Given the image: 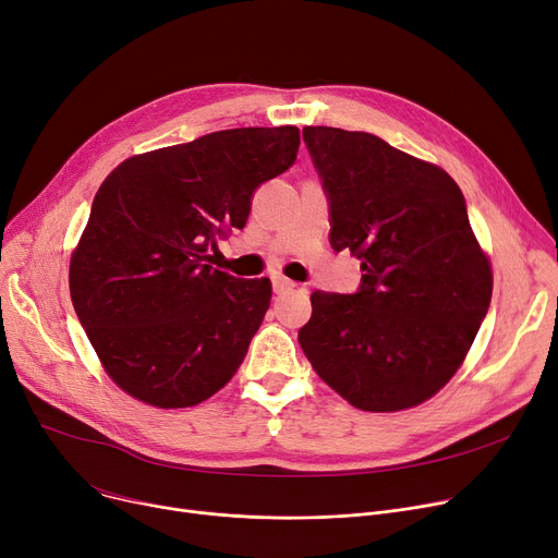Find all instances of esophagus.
Wrapping results in <instances>:
<instances>
[{
	"label": "esophagus",
	"mask_w": 558,
	"mask_h": 558,
	"mask_svg": "<svg viewBox=\"0 0 558 558\" xmlns=\"http://www.w3.org/2000/svg\"><path fill=\"white\" fill-rule=\"evenodd\" d=\"M299 284L296 282H291V280H287V278H274V291L276 294H289V291H294Z\"/></svg>",
	"instance_id": "34e87169"
}]
</instances>
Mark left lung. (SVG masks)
<instances>
[{
	"mask_svg": "<svg viewBox=\"0 0 558 558\" xmlns=\"http://www.w3.org/2000/svg\"><path fill=\"white\" fill-rule=\"evenodd\" d=\"M330 196V244L362 259L357 294H312L299 341L316 375L364 412H402L441 391L493 294L490 259L450 173L383 137L305 126Z\"/></svg>",
	"mask_w": 558,
	"mask_h": 558,
	"instance_id": "obj_1",
	"label": "left lung"
}]
</instances>
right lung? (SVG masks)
<instances>
[{
    "mask_svg": "<svg viewBox=\"0 0 558 558\" xmlns=\"http://www.w3.org/2000/svg\"><path fill=\"white\" fill-rule=\"evenodd\" d=\"M296 126L230 129L146 151L101 183L70 259L81 326L112 383L158 409L194 407L246 357L271 280L213 267L253 192L296 162Z\"/></svg>",
    "mask_w": 558,
    "mask_h": 558,
    "instance_id": "obj_1",
    "label": "right lung"
}]
</instances>
